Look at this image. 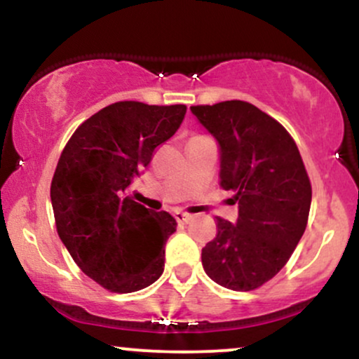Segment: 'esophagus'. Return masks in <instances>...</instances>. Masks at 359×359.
Returning a JSON list of instances; mask_svg holds the SVG:
<instances>
[{"label":"esophagus","mask_w":359,"mask_h":359,"mask_svg":"<svg viewBox=\"0 0 359 359\" xmlns=\"http://www.w3.org/2000/svg\"><path fill=\"white\" fill-rule=\"evenodd\" d=\"M175 219L179 221V222H189V221L192 219V216H191V214H187V212L177 211V212H175Z\"/></svg>","instance_id":"1"}]
</instances>
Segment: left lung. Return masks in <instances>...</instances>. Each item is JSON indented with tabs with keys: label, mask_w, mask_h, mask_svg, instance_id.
<instances>
[{
	"label": "left lung",
	"mask_w": 359,
	"mask_h": 359,
	"mask_svg": "<svg viewBox=\"0 0 359 359\" xmlns=\"http://www.w3.org/2000/svg\"><path fill=\"white\" fill-rule=\"evenodd\" d=\"M191 111L219 145L221 187L238 203L236 221L217 217L203 266L221 287L255 290L285 266L306 231L312 189L302 156L285 128L250 102Z\"/></svg>",
	"instance_id": "left-lung-1"
}]
</instances>
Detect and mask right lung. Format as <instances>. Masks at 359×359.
Here are the masks:
<instances>
[{"label": "right lung", "instance_id": "obj_1", "mask_svg": "<svg viewBox=\"0 0 359 359\" xmlns=\"http://www.w3.org/2000/svg\"><path fill=\"white\" fill-rule=\"evenodd\" d=\"M184 104L121 101L74 131L50 185L57 233L77 266L111 292L142 290L165 266V241L177 221L130 197L158 145L174 137Z\"/></svg>", "mask_w": 359, "mask_h": 359}]
</instances>
